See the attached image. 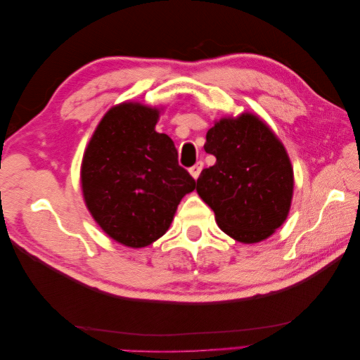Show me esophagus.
Instances as JSON below:
<instances>
[{"mask_svg": "<svg viewBox=\"0 0 360 360\" xmlns=\"http://www.w3.org/2000/svg\"><path fill=\"white\" fill-rule=\"evenodd\" d=\"M202 167H204V163L200 160V162L195 163L193 167H191V168H189L191 176H192L195 180H197V179L200 177V174H201V171H202Z\"/></svg>", "mask_w": 360, "mask_h": 360, "instance_id": "34e87169", "label": "esophagus"}]
</instances>
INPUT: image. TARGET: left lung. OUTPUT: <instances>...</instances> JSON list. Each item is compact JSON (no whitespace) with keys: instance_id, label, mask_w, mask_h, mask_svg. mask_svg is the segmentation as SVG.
I'll use <instances>...</instances> for the list:
<instances>
[{"instance_id":"8db88e82","label":"left lung","mask_w":360,"mask_h":360,"mask_svg":"<svg viewBox=\"0 0 360 360\" xmlns=\"http://www.w3.org/2000/svg\"><path fill=\"white\" fill-rule=\"evenodd\" d=\"M205 139L204 150L216 163L201 171L198 195L234 240H264L284 224L291 205L292 168L284 146L249 112L219 120Z\"/></svg>"}]
</instances>
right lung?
<instances>
[{"mask_svg":"<svg viewBox=\"0 0 360 360\" xmlns=\"http://www.w3.org/2000/svg\"><path fill=\"white\" fill-rule=\"evenodd\" d=\"M156 108L126 102L94 130L82 167V193L94 221L115 242L144 248L167 233L184 195L195 189L172 139L158 134Z\"/></svg>","mask_w":360,"mask_h":360,"instance_id":"1","label":"right lung"}]
</instances>
